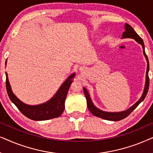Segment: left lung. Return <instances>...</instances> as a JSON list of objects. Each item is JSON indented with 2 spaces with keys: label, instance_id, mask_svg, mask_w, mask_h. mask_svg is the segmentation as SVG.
<instances>
[{
  "label": "left lung",
  "instance_id": "8db88e82",
  "mask_svg": "<svg viewBox=\"0 0 153 153\" xmlns=\"http://www.w3.org/2000/svg\"><path fill=\"white\" fill-rule=\"evenodd\" d=\"M122 38H131L135 39V41L140 44L142 46L143 48V55L145 56L146 61H147V70H146V83H145V86H144L143 92L142 94L141 97L138 101L136 102L134 104H133L131 107L127 108V110L123 111L120 112H108V111H104L100 108L96 107L94 105L93 101H92L91 96L88 91H87V89L85 87H83V91H84L85 97L86 98V102H87V105L88 108L92 114H93L95 116L99 117L100 118L104 119V120H111V121H118L124 119L129 116L136 108L137 107V106L145 99L146 95H147L148 88H149V77H148V72H149V62H148V59L147 57V55L146 54L145 52V47H144V43L143 39H142L139 35L135 32L134 30L132 28L130 25L128 24H125V31L123 32L122 35Z\"/></svg>",
  "mask_w": 153,
  "mask_h": 153
}]
</instances>
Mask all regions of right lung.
Segmentation results:
<instances>
[{
	"label": "right lung",
	"mask_w": 153,
	"mask_h": 153,
	"mask_svg": "<svg viewBox=\"0 0 153 153\" xmlns=\"http://www.w3.org/2000/svg\"><path fill=\"white\" fill-rule=\"evenodd\" d=\"M7 65V60L5 62V65ZM5 75L6 89L8 96L12 103L15 104L18 109L27 118L33 120L39 121L57 118L62 114L65 109V101L67 94L73 82L75 73H72L68 77V79L62 83L58 91L51 99L45 103L37 104V105H29L21 101L12 91L7 72L5 73Z\"/></svg>",
	"instance_id": "1"
}]
</instances>
